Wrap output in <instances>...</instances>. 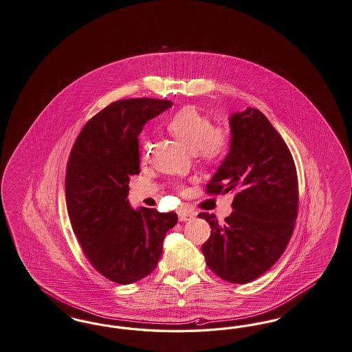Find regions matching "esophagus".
I'll use <instances>...</instances> for the list:
<instances>
[{"label": "esophagus", "instance_id": "1", "mask_svg": "<svg viewBox=\"0 0 352 352\" xmlns=\"http://www.w3.org/2000/svg\"><path fill=\"white\" fill-rule=\"evenodd\" d=\"M178 216H179L181 221H191L195 217V213L191 211H186V210H181V211L178 212Z\"/></svg>", "mask_w": 352, "mask_h": 352}]
</instances>
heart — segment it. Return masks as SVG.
Instances as JSON below:
<instances>
[{"label":"heart","instance_id":"b5f03b06","mask_svg":"<svg viewBox=\"0 0 352 352\" xmlns=\"http://www.w3.org/2000/svg\"><path fill=\"white\" fill-rule=\"evenodd\" d=\"M170 133L207 165H219L230 148V135L223 126H214L211 118L188 106L179 110L166 123ZM151 142H142L141 157L149 155ZM179 188H183L182 186Z\"/></svg>","mask_w":352,"mask_h":352}]
</instances>
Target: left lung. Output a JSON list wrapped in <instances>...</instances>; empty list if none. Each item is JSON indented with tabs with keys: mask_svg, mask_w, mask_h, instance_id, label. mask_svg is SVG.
Returning a JSON list of instances; mask_svg holds the SVG:
<instances>
[{
	"mask_svg": "<svg viewBox=\"0 0 352 352\" xmlns=\"http://www.w3.org/2000/svg\"><path fill=\"white\" fill-rule=\"evenodd\" d=\"M229 124L230 151L206 191L234 192V211L223 224L213 213H199L211 226L201 252L217 276L245 284L263 275L284 253L295 229L298 182L287 144L258 109L233 113Z\"/></svg>",
	"mask_w": 352,
	"mask_h": 352,
	"instance_id": "left-lung-1",
	"label": "left lung"
}]
</instances>
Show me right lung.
I'll use <instances>...</instances> for the list:
<instances>
[{
  "instance_id": "right-lung-1",
  "label": "right lung",
  "mask_w": 352,
  "mask_h": 352,
  "mask_svg": "<svg viewBox=\"0 0 352 352\" xmlns=\"http://www.w3.org/2000/svg\"><path fill=\"white\" fill-rule=\"evenodd\" d=\"M166 99L113 102L81 129L65 174V199L73 232L100 275L118 284L140 280L155 270L174 212L133 210L129 177L140 174L139 135L144 124L171 107Z\"/></svg>"
}]
</instances>
